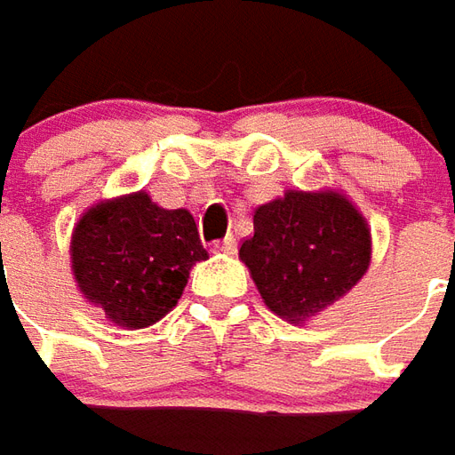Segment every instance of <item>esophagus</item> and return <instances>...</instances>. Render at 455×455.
Here are the masks:
<instances>
[{"mask_svg":"<svg viewBox=\"0 0 455 455\" xmlns=\"http://www.w3.org/2000/svg\"><path fill=\"white\" fill-rule=\"evenodd\" d=\"M214 251H219V253H227V256L236 253V238L224 236L221 241H217V243H214Z\"/></svg>","mask_w":455,"mask_h":455,"instance_id":"obj_1","label":"esophagus"}]
</instances>
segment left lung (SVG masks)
I'll return each mask as SVG.
<instances>
[{
    "mask_svg": "<svg viewBox=\"0 0 455 455\" xmlns=\"http://www.w3.org/2000/svg\"><path fill=\"white\" fill-rule=\"evenodd\" d=\"M238 259L266 307L303 325L347 295L371 260L367 219L339 189H288L256 206Z\"/></svg>",
    "mask_w": 455,
    "mask_h": 455,
    "instance_id": "left-lung-1",
    "label": "left lung"
}]
</instances>
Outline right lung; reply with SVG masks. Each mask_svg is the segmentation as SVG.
<instances>
[{"instance_id":"right-lung-1","label":"right lung","mask_w":455,"mask_h":455,"mask_svg":"<svg viewBox=\"0 0 455 455\" xmlns=\"http://www.w3.org/2000/svg\"><path fill=\"white\" fill-rule=\"evenodd\" d=\"M206 259L195 217L187 209H162L145 189L88 206L71 234L78 291L125 330L167 315L192 266Z\"/></svg>"}]
</instances>
